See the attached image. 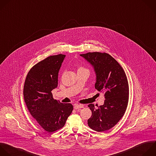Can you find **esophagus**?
I'll return each mask as SVG.
<instances>
[{
	"mask_svg": "<svg viewBox=\"0 0 156 156\" xmlns=\"http://www.w3.org/2000/svg\"><path fill=\"white\" fill-rule=\"evenodd\" d=\"M84 107V105H81V104H77V105H75L74 106V109L75 110H78V109H80V108H82Z\"/></svg>",
	"mask_w": 156,
	"mask_h": 156,
	"instance_id": "esophagus-1",
	"label": "esophagus"
}]
</instances>
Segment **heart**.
Instances as JSON below:
<instances>
[{"mask_svg": "<svg viewBox=\"0 0 156 156\" xmlns=\"http://www.w3.org/2000/svg\"><path fill=\"white\" fill-rule=\"evenodd\" d=\"M82 70H87V71L89 72V70H88L87 69H86V68H85V67H83V66L79 67L78 69V71H82Z\"/></svg>", "mask_w": 156, "mask_h": 156, "instance_id": "1", "label": "heart"}]
</instances>
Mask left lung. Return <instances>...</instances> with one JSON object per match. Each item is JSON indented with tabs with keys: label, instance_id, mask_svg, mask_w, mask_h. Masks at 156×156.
<instances>
[{
	"label": "left lung",
	"instance_id": "left-lung-1",
	"mask_svg": "<svg viewBox=\"0 0 156 156\" xmlns=\"http://www.w3.org/2000/svg\"><path fill=\"white\" fill-rule=\"evenodd\" d=\"M94 67L97 80L95 88L104 93L103 105L95 108L88 105L92 116L89 127L97 132H105L113 127L122 118L127 107L129 87L126 74L120 64L109 54L92 52L80 55Z\"/></svg>",
	"mask_w": 156,
	"mask_h": 156
}]
</instances>
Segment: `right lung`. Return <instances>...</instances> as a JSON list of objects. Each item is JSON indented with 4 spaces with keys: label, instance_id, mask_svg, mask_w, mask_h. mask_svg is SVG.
Masks as SVG:
<instances>
[{
    "label": "right lung",
    "instance_id": "right-lung-1",
    "mask_svg": "<svg viewBox=\"0 0 156 156\" xmlns=\"http://www.w3.org/2000/svg\"><path fill=\"white\" fill-rule=\"evenodd\" d=\"M66 55L51 56L34 66L24 82L26 107L39 125L49 133L62 128L72 113L71 103L54 99L51 91L57 87L58 73Z\"/></svg>",
    "mask_w": 156,
    "mask_h": 156
}]
</instances>
